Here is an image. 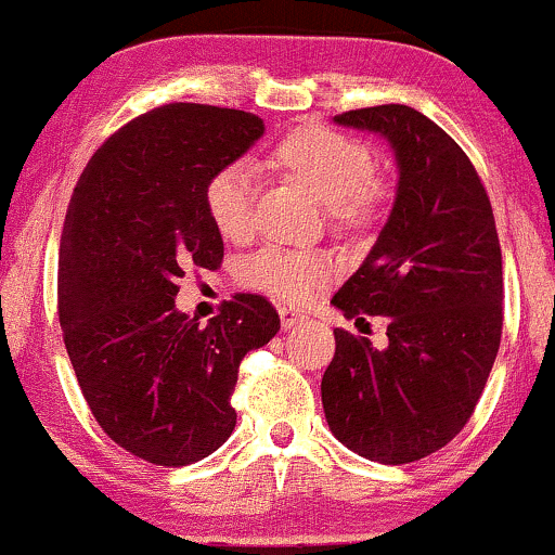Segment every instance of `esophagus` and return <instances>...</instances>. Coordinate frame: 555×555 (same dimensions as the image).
Here are the masks:
<instances>
[{
	"label": "esophagus",
	"instance_id": "obj_1",
	"mask_svg": "<svg viewBox=\"0 0 555 555\" xmlns=\"http://www.w3.org/2000/svg\"><path fill=\"white\" fill-rule=\"evenodd\" d=\"M279 318H282V328L284 331H289V328H295V326H299V323H305L308 321V315L305 313H299V310H295V308H279Z\"/></svg>",
	"mask_w": 555,
	"mask_h": 555
}]
</instances>
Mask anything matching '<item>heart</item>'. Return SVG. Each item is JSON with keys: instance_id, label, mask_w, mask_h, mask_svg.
Returning <instances> with one entry per match:
<instances>
[{"instance_id": "heart-1", "label": "heart", "mask_w": 555, "mask_h": 555, "mask_svg": "<svg viewBox=\"0 0 555 555\" xmlns=\"http://www.w3.org/2000/svg\"><path fill=\"white\" fill-rule=\"evenodd\" d=\"M271 164L286 180H295L326 206L331 224L352 232L373 224L386 206L388 190L371 171V151L360 140L326 127H302L279 140ZM206 208L214 227L227 240H247L256 221V182L245 167L219 169L206 184ZM326 256L305 250L266 247L245 263V282L260 292L308 302L334 279Z\"/></svg>"}]
</instances>
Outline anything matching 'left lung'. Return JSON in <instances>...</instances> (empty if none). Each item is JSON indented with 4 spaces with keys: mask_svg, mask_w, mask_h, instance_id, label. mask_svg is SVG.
I'll list each match as a JSON object with an SVG mask.
<instances>
[{
    "mask_svg": "<svg viewBox=\"0 0 555 555\" xmlns=\"http://www.w3.org/2000/svg\"><path fill=\"white\" fill-rule=\"evenodd\" d=\"M336 125L386 138L397 195L378 240L331 305L386 318V347L336 328L321 380L331 433L354 454L406 464L467 425L501 344L503 271L493 208L467 154L404 104L344 112Z\"/></svg>",
    "mask_w": 555,
    "mask_h": 555,
    "instance_id": "1",
    "label": "left lung"
}]
</instances>
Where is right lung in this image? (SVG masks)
<instances>
[{
	"label": "right lung",
	"instance_id": "add662e5",
	"mask_svg": "<svg viewBox=\"0 0 555 555\" xmlns=\"http://www.w3.org/2000/svg\"><path fill=\"white\" fill-rule=\"evenodd\" d=\"M263 132L250 112L167 104L114 132L75 184L56 282L65 347L106 436L151 464L184 467L232 436L240 360L282 326L258 295H234L206 328L175 305L184 271L224 258L208 180Z\"/></svg>",
	"mask_w": 555,
	"mask_h": 555
}]
</instances>
